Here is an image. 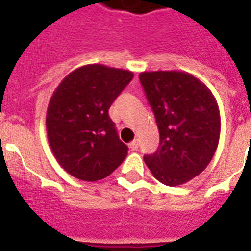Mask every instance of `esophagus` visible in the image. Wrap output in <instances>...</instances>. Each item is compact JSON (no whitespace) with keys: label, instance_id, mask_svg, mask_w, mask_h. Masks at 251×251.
<instances>
[{"label":"esophagus","instance_id":"1","mask_svg":"<svg viewBox=\"0 0 251 251\" xmlns=\"http://www.w3.org/2000/svg\"><path fill=\"white\" fill-rule=\"evenodd\" d=\"M138 147H139L138 140H132L131 143H130V148H131V151H136L138 150Z\"/></svg>","mask_w":251,"mask_h":251}]
</instances>
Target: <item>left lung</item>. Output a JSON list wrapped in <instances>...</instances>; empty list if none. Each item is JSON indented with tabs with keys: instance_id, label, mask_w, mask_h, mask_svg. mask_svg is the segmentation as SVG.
<instances>
[{
	"instance_id": "8db88e82",
	"label": "left lung",
	"mask_w": 251,
	"mask_h": 251,
	"mask_svg": "<svg viewBox=\"0 0 251 251\" xmlns=\"http://www.w3.org/2000/svg\"><path fill=\"white\" fill-rule=\"evenodd\" d=\"M139 78L160 131L158 150L144 162L162 184H184L206 169L217 151L221 135L217 100L188 72H142Z\"/></svg>"
}]
</instances>
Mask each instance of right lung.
I'll use <instances>...</instances> for the list:
<instances>
[{"label": "right lung", "mask_w": 251, "mask_h": 251, "mask_svg": "<svg viewBox=\"0 0 251 251\" xmlns=\"http://www.w3.org/2000/svg\"><path fill=\"white\" fill-rule=\"evenodd\" d=\"M134 77L131 71L87 64L62 79L46 111L48 140L69 175L97 182L115 172L127 156L108 109Z\"/></svg>", "instance_id": "right-lung-1"}]
</instances>
